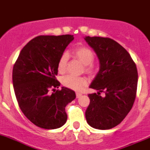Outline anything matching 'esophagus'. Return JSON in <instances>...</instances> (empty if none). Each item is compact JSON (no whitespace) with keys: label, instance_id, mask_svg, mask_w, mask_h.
Instances as JSON below:
<instances>
[{"label":"esophagus","instance_id":"obj_1","mask_svg":"<svg viewBox=\"0 0 150 150\" xmlns=\"http://www.w3.org/2000/svg\"><path fill=\"white\" fill-rule=\"evenodd\" d=\"M76 98H79L81 96H82V93H76Z\"/></svg>","mask_w":150,"mask_h":150}]
</instances>
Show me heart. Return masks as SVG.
<instances>
[{"label":"heart","instance_id":"1","mask_svg":"<svg viewBox=\"0 0 150 150\" xmlns=\"http://www.w3.org/2000/svg\"><path fill=\"white\" fill-rule=\"evenodd\" d=\"M74 54L76 58L85 65V71L88 74H92L95 72L96 67L93 63L94 60V54L89 48L85 46H79L74 50ZM68 55L67 53H63L59 57L57 63L58 72L63 74L66 69ZM62 84L65 87L74 91H79L88 84V80L84 76H75L72 75H67L62 79Z\"/></svg>","mask_w":150,"mask_h":150}]
</instances>
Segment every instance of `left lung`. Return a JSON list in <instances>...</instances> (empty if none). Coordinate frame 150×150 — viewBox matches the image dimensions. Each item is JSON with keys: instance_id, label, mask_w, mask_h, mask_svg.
<instances>
[{"instance_id": "obj_1", "label": "left lung", "mask_w": 150, "mask_h": 150, "mask_svg": "<svg viewBox=\"0 0 150 150\" xmlns=\"http://www.w3.org/2000/svg\"><path fill=\"white\" fill-rule=\"evenodd\" d=\"M97 54L100 68L90 88L97 93L88 94L90 105L85 111L92 127L109 129L124 120L136 97L138 71L129 53L116 41L108 38L85 37ZM105 93V98L100 96Z\"/></svg>"}]
</instances>
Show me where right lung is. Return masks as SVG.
<instances>
[{
	"instance_id": "add662e5",
	"label": "right lung",
	"mask_w": 150,
	"mask_h": 150,
	"mask_svg": "<svg viewBox=\"0 0 150 150\" xmlns=\"http://www.w3.org/2000/svg\"><path fill=\"white\" fill-rule=\"evenodd\" d=\"M73 40L71 35L36 37L21 50L14 65L12 82L18 105L40 128L53 129L65 125V107L76 98L72 90L55 89L60 85L56 78L58 60Z\"/></svg>"
}]
</instances>
